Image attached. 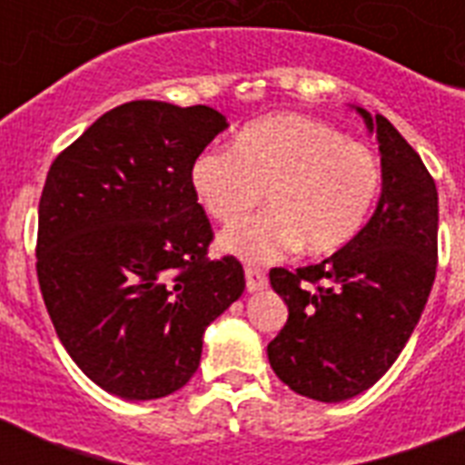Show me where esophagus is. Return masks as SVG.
Wrapping results in <instances>:
<instances>
[{
    "label": "esophagus",
    "instance_id": "esophagus-1",
    "mask_svg": "<svg viewBox=\"0 0 465 465\" xmlns=\"http://www.w3.org/2000/svg\"><path fill=\"white\" fill-rule=\"evenodd\" d=\"M268 287V275L261 268H246V290L261 292Z\"/></svg>",
    "mask_w": 465,
    "mask_h": 465
}]
</instances>
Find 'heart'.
Returning a JSON list of instances; mask_svg holds the SVG:
<instances>
[{
  "instance_id": "obj_1",
  "label": "heart",
  "mask_w": 465,
  "mask_h": 465,
  "mask_svg": "<svg viewBox=\"0 0 465 465\" xmlns=\"http://www.w3.org/2000/svg\"><path fill=\"white\" fill-rule=\"evenodd\" d=\"M212 219L232 224L261 203L270 210L222 233V248L265 262L302 248L328 255L361 232L381 188L374 152L338 127L282 113L243 127L233 147H212L190 171Z\"/></svg>"
}]
</instances>
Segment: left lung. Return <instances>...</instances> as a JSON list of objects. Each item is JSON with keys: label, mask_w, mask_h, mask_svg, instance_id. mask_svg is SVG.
I'll list each match as a JSON object with an SVG mask.
<instances>
[{"label": "left lung", "mask_w": 465, "mask_h": 465, "mask_svg": "<svg viewBox=\"0 0 465 465\" xmlns=\"http://www.w3.org/2000/svg\"><path fill=\"white\" fill-rule=\"evenodd\" d=\"M381 152V197L361 232L318 265L270 270L290 309L268 345L270 367L321 403L360 396L415 331L437 275L440 197L430 171L383 115L357 108Z\"/></svg>", "instance_id": "1"}]
</instances>
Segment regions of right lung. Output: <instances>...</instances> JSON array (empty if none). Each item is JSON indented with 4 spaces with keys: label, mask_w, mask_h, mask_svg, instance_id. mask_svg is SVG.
I'll return each mask as SVG.
<instances>
[{
    "label": "right lung",
    "mask_w": 465,
    "mask_h": 465,
    "mask_svg": "<svg viewBox=\"0 0 465 465\" xmlns=\"http://www.w3.org/2000/svg\"><path fill=\"white\" fill-rule=\"evenodd\" d=\"M226 118L210 105L130 101L47 171L35 270L57 338L91 381L125 401L183 389L204 328L246 290L210 261V219L190 171Z\"/></svg>",
    "instance_id": "obj_1"
}]
</instances>
